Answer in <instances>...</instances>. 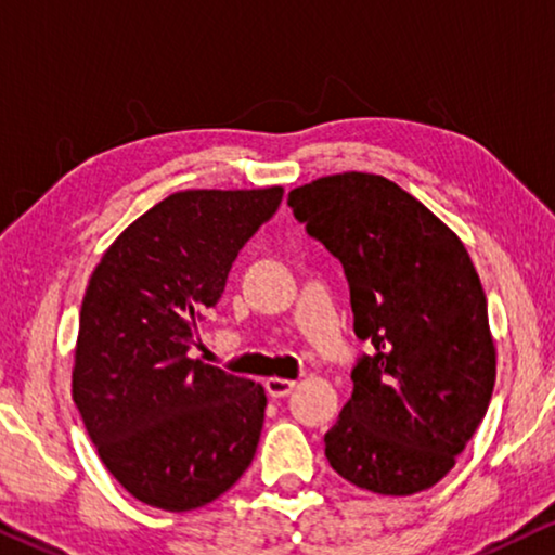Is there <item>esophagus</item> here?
<instances>
[{
	"label": "esophagus",
	"instance_id": "obj_1",
	"mask_svg": "<svg viewBox=\"0 0 555 555\" xmlns=\"http://www.w3.org/2000/svg\"><path fill=\"white\" fill-rule=\"evenodd\" d=\"M293 389H295V382H291V378H278V376H272V378H268V382H264V391H268L272 399H283V397H287V393H291Z\"/></svg>",
	"mask_w": 555,
	"mask_h": 555
}]
</instances>
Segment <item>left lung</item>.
I'll return each mask as SVG.
<instances>
[{"label": "left lung", "mask_w": 555, "mask_h": 555, "mask_svg": "<svg viewBox=\"0 0 555 555\" xmlns=\"http://www.w3.org/2000/svg\"><path fill=\"white\" fill-rule=\"evenodd\" d=\"M287 207L344 264L353 333L374 346L325 431V457L356 488L414 495L454 467L495 386L488 300L465 245L376 173L323 177Z\"/></svg>", "instance_id": "obj_1"}]
</instances>
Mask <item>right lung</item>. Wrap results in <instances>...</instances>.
Returning <instances> with one entry per match:
<instances>
[{"label": "right lung", "mask_w": 555, "mask_h": 555, "mask_svg": "<svg viewBox=\"0 0 555 555\" xmlns=\"http://www.w3.org/2000/svg\"><path fill=\"white\" fill-rule=\"evenodd\" d=\"M283 186L189 189L151 207L90 278L73 399L108 473L135 500L184 513L224 495L255 457L264 389L192 359L204 308L275 215Z\"/></svg>", "instance_id": "obj_1"}]
</instances>
